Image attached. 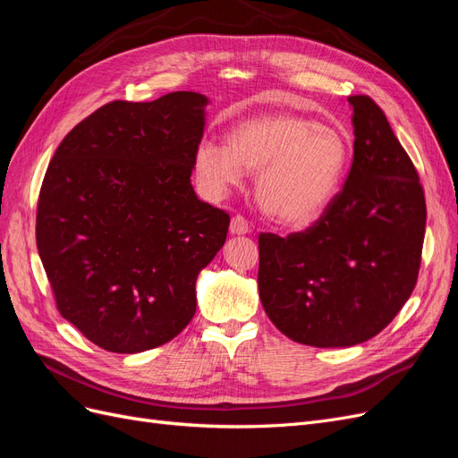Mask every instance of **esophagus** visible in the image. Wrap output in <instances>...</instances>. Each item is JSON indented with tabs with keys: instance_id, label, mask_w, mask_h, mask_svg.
<instances>
[{
	"instance_id": "obj_1",
	"label": "esophagus",
	"mask_w": 458,
	"mask_h": 458,
	"mask_svg": "<svg viewBox=\"0 0 458 458\" xmlns=\"http://www.w3.org/2000/svg\"><path fill=\"white\" fill-rule=\"evenodd\" d=\"M248 231H250V225H248V219L242 217L241 214L233 216V219H231V233L233 234H246Z\"/></svg>"
}]
</instances>
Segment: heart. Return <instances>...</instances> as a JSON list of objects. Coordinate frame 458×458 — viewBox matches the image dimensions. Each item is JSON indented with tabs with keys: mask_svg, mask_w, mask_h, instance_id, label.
<instances>
[{
	"mask_svg": "<svg viewBox=\"0 0 458 458\" xmlns=\"http://www.w3.org/2000/svg\"><path fill=\"white\" fill-rule=\"evenodd\" d=\"M350 162L348 135L290 113L246 118L227 131L225 145L204 140L195 170L204 189L221 195L241 182V168L258 172L256 199L286 227L310 225L335 199Z\"/></svg>",
	"mask_w": 458,
	"mask_h": 458,
	"instance_id": "obj_1",
	"label": "heart"
}]
</instances>
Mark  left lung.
<instances>
[{"mask_svg":"<svg viewBox=\"0 0 458 458\" xmlns=\"http://www.w3.org/2000/svg\"><path fill=\"white\" fill-rule=\"evenodd\" d=\"M353 106V162L344 187L306 231L259 233V300L284 336L315 348L370 340L417 286L424 189L384 110Z\"/></svg>","mask_w":458,"mask_h":458,"instance_id":"8db88e82","label":"left lung"}]
</instances>
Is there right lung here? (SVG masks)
I'll return each mask as SVG.
<instances>
[{
  "mask_svg": "<svg viewBox=\"0 0 458 458\" xmlns=\"http://www.w3.org/2000/svg\"><path fill=\"white\" fill-rule=\"evenodd\" d=\"M206 97L113 101L72 128L39 189L36 244L59 313L99 348L140 353L182 332L229 214L191 185Z\"/></svg>",
  "mask_w": 458,
  "mask_h": 458,
  "instance_id": "right-lung-1",
  "label": "right lung"
}]
</instances>
